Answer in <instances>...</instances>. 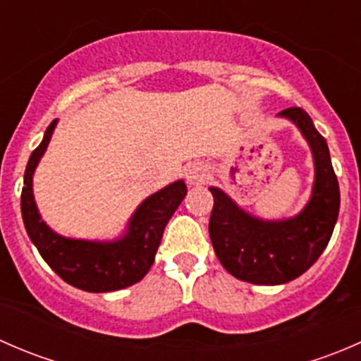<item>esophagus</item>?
<instances>
[{
    "mask_svg": "<svg viewBox=\"0 0 361 361\" xmlns=\"http://www.w3.org/2000/svg\"><path fill=\"white\" fill-rule=\"evenodd\" d=\"M207 167L201 162H194L187 167V181L188 185H202L207 181Z\"/></svg>",
    "mask_w": 361,
    "mask_h": 361,
    "instance_id": "obj_1",
    "label": "esophagus"
}]
</instances>
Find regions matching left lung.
<instances>
[{"instance_id":"8db88e82","label":"left lung","mask_w":361,"mask_h":361,"mask_svg":"<svg viewBox=\"0 0 361 361\" xmlns=\"http://www.w3.org/2000/svg\"><path fill=\"white\" fill-rule=\"evenodd\" d=\"M300 130L311 148L314 183L307 204L295 216L264 220L243 209L221 188L209 187L214 206L209 238L225 271L251 285H285L304 274L332 238L341 206L329 145L302 108L278 113Z\"/></svg>"}]
</instances>
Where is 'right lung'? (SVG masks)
<instances>
[{"mask_svg":"<svg viewBox=\"0 0 361 361\" xmlns=\"http://www.w3.org/2000/svg\"><path fill=\"white\" fill-rule=\"evenodd\" d=\"M56 126L57 118L47 127L42 143L25 166L20 211L29 239L50 269L75 288L106 293L136 285L150 271L164 228L187 195V185L183 180H176L148 195L134 209L126 231L110 241L57 234L42 218L32 194V176L52 140Z\"/></svg>","mask_w":361,"mask_h":361,"instance_id":"1","label":"right lung"}]
</instances>
